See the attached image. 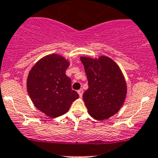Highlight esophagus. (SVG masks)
<instances>
[{
	"label": "esophagus",
	"instance_id": "obj_1",
	"mask_svg": "<svg viewBox=\"0 0 158 158\" xmlns=\"http://www.w3.org/2000/svg\"><path fill=\"white\" fill-rule=\"evenodd\" d=\"M78 94H79V98H82V94H83V90L82 89H79V91H78Z\"/></svg>",
	"mask_w": 158,
	"mask_h": 158
}]
</instances>
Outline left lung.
<instances>
[{
  "mask_svg": "<svg viewBox=\"0 0 158 158\" xmlns=\"http://www.w3.org/2000/svg\"><path fill=\"white\" fill-rule=\"evenodd\" d=\"M88 78V88L83 94L89 115L103 121L121 108L127 95V84L118 65L109 57H81Z\"/></svg>",
  "mask_w": 158,
  "mask_h": 158,
  "instance_id": "obj_1",
  "label": "left lung"
}]
</instances>
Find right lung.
<instances>
[{"label":"right lung","mask_w":158,"mask_h":158,"mask_svg":"<svg viewBox=\"0 0 158 158\" xmlns=\"http://www.w3.org/2000/svg\"><path fill=\"white\" fill-rule=\"evenodd\" d=\"M69 65V60L63 56L51 54L38 60L27 76V90L33 103L52 118L66 113L79 98L65 73Z\"/></svg>","instance_id":"add662e5"}]
</instances>
